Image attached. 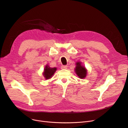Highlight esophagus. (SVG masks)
I'll list each match as a JSON object with an SVG mask.
<instances>
[{
	"label": "esophagus",
	"instance_id": "esophagus-1",
	"mask_svg": "<svg viewBox=\"0 0 128 128\" xmlns=\"http://www.w3.org/2000/svg\"><path fill=\"white\" fill-rule=\"evenodd\" d=\"M61 68L62 69H67L68 68V66L66 65H63L61 66Z\"/></svg>",
	"mask_w": 128,
	"mask_h": 128
}]
</instances>
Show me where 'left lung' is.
Listing matches in <instances>:
<instances>
[{"mask_svg": "<svg viewBox=\"0 0 128 128\" xmlns=\"http://www.w3.org/2000/svg\"><path fill=\"white\" fill-rule=\"evenodd\" d=\"M74 70L76 75L80 79L85 78L86 76L87 70L83 66L81 62H77L76 63V67Z\"/></svg>", "mask_w": 128, "mask_h": 128, "instance_id": "obj_1", "label": "left lung"}]
</instances>
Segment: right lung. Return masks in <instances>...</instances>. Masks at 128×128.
Wrapping results in <instances>:
<instances>
[{"label":"right lung","mask_w":128,"mask_h":128,"mask_svg":"<svg viewBox=\"0 0 128 128\" xmlns=\"http://www.w3.org/2000/svg\"><path fill=\"white\" fill-rule=\"evenodd\" d=\"M56 70V68H50L48 65H46L42 74L43 76L46 79H49L52 77Z\"/></svg>","instance_id":"1"}]
</instances>
